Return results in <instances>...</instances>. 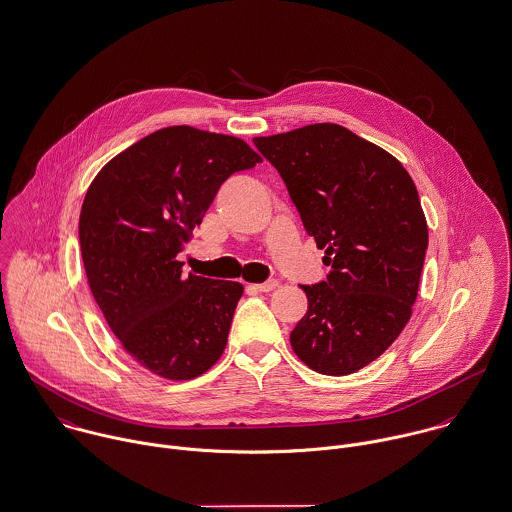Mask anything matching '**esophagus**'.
<instances>
[{
	"mask_svg": "<svg viewBox=\"0 0 512 512\" xmlns=\"http://www.w3.org/2000/svg\"><path fill=\"white\" fill-rule=\"evenodd\" d=\"M277 281L275 279H269V281H265V283H259V285H253L257 291H261V293H269V291H273V289H277Z\"/></svg>",
	"mask_w": 512,
	"mask_h": 512,
	"instance_id": "1",
	"label": "esophagus"
}]
</instances>
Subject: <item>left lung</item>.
<instances>
[{
  "mask_svg": "<svg viewBox=\"0 0 512 512\" xmlns=\"http://www.w3.org/2000/svg\"><path fill=\"white\" fill-rule=\"evenodd\" d=\"M253 144L283 178L330 267L326 281L303 285L307 314L291 346L318 374L358 372L400 336L417 297L427 223L415 184L392 154L338 124Z\"/></svg>",
  "mask_w": 512,
  "mask_h": 512,
  "instance_id": "obj_1",
  "label": "left lung"
}]
</instances>
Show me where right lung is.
I'll return each mask as SVG.
<instances>
[{
	"mask_svg": "<svg viewBox=\"0 0 512 512\" xmlns=\"http://www.w3.org/2000/svg\"><path fill=\"white\" fill-rule=\"evenodd\" d=\"M261 162L243 140L170 126L112 158L79 219L91 293L124 350L168 380H192L223 354L243 285L190 275L178 253L221 184Z\"/></svg>",
	"mask_w": 512,
	"mask_h": 512,
	"instance_id": "obj_1",
	"label": "right lung"
}]
</instances>
